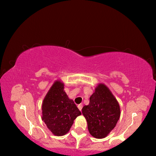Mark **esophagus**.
<instances>
[{
	"label": "esophagus",
	"mask_w": 156,
	"mask_h": 156,
	"mask_svg": "<svg viewBox=\"0 0 156 156\" xmlns=\"http://www.w3.org/2000/svg\"><path fill=\"white\" fill-rule=\"evenodd\" d=\"M78 108L79 109V110H80V112H81L82 108H83V105H78Z\"/></svg>",
	"instance_id": "esophagus-1"
}]
</instances>
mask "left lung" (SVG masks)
Here are the masks:
<instances>
[{
  "label": "left lung",
  "mask_w": 156,
  "mask_h": 156,
  "mask_svg": "<svg viewBox=\"0 0 156 156\" xmlns=\"http://www.w3.org/2000/svg\"><path fill=\"white\" fill-rule=\"evenodd\" d=\"M82 113L87 122L88 130L96 138H105L115 127L120 115L117 100L104 84H100Z\"/></svg>",
  "instance_id": "8db88e82"
}]
</instances>
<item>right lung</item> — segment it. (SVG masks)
<instances>
[{"instance_id":"add662e5","label":"right lung","mask_w":156,"mask_h":156,"mask_svg":"<svg viewBox=\"0 0 156 156\" xmlns=\"http://www.w3.org/2000/svg\"><path fill=\"white\" fill-rule=\"evenodd\" d=\"M42 119L53 134L65 135L81 112L64 91V84L55 82L47 94L42 105Z\"/></svg>"}]
</instances>
